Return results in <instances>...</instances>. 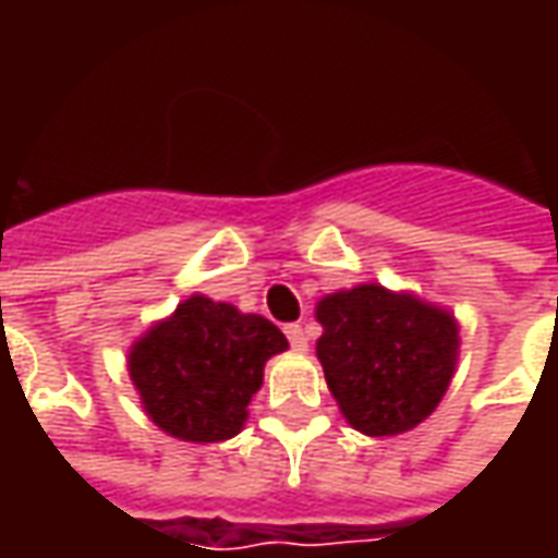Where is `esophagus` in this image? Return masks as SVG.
Instances as JSON below:
<instances>
[{"mask_svg": "<svg viewBox=\"0 0 558 558\" xmlns=\"http://www.w3.org/2000/svg\"><path fill=\"white\" fill-rule=\"evenodd\" d=\"M286 335H289V341L294 351H307V332H304V326L291 323V326H286Z\"/></svg>", "mask_w": 558, "mask_h": 558, "instance_id": "esophagus-1", "label": "esophagus"}]
</instances>
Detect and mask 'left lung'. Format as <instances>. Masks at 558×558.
<instances>
[{
    "instance_id": "obj_1",
    "label": "left lung",
    "mask_w": 558,
    "mask_h": 558,
    "mask_svg": "<svg viewBox=\"0 0 558 558\" xmlns=\"http://www.w3.org/2000/svg\"><path fill=\"white\" fill-rule=\"evenodd\" d=\"M316 319L326 385L356 432L403 435L435 413L460 354L450 313L410 291L366 282L326 294Z\"/></svg>"
}]
</instances>
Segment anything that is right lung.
<instances>
[{
  "instance_id": "right-lung-1",
  "label": "right lung",
  "mask_w": 558,
  "mask_h": 558,
  "mask_svg": "<svg viewBox=\"0 0 558 558\" xmlns=\"http://www.w3.org/2000/svg\"><path fill=\"white\" fill-rule=\"evenodd\" d=\"M289 348L257 313L192 294L130 348L142 410L173 438L217 444L242 432L264 363Z\"/></svg>"
}]
</instances>
